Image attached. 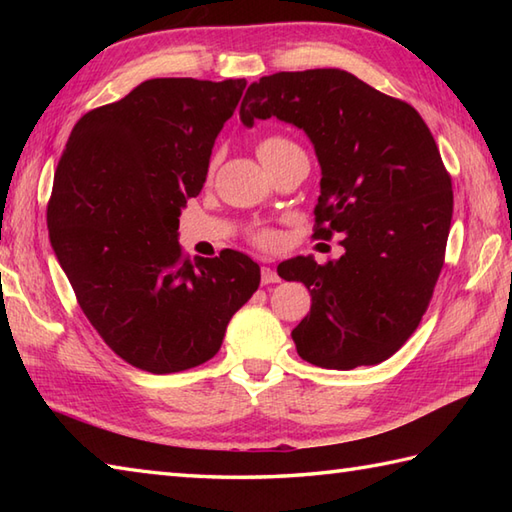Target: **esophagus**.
Listing matches in <instances>:
<instances>
[{
	"label": "esophagus",
	"mask_w": 512,
	"mask_h": 512,
	"mask_svg": "<svg viewBox=\"0 0 512 512\" xmlns=\"http://www.w3.org/2000/svg\"><path fill=\"white\" fill-rule=\"evenodd\" d=\"M277 281H281V279H279V275L275 273V270L270 268V266H264L262 268V284L268 286V284H277Z\"/></svg>",
	"instance_id": "obj_1"
}]
</instances>
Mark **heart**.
Instances as JSON below:
<instances>
[{
    "label": "heart",
    "instance_id": "heart-1",
    "mask_svg": "<svg viewBox=\"0 0 512 512\" xmlns=\"http://www.w3.org/2000/svg\"><path fill=\"white\" fill-rule=\"evenodd\" d=\"M284 145H292L290 140H286V138H281V136H270V138H266V140H262V143H259V154H262V151H270V149H277V147H284ZM275 233H270V231H259L257 235H255V242L259 244V246H264V248H270V246H275Z\"/></svg>",
    "mask_w": 512,
    "mask_h": 512
}]
</instances>
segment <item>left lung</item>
Listing matches in <instances>:
<instances>
[{
	"mask_svg": "<svg viewBox=\"0 0 512 512\" xmlns=\"http://www.w3.org/2000/svg\"><path fill=\"white\" fill-rule=\"evenodd\" d=\"M275 116L308 134L321 165L314 237L341 235L328 264L277 266L306 284L310 314L292 330L312 365H378L416 332L444 264L453 215L451 176L427 123L405 101L336 68L277 72L248 85L246 127Z\"/></svg>",
	"mask_w": 512,
	"mask_h": 512,
	"instance_id": "obj_1",
	"label": "left lung"
}]
</instances>
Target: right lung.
Returning a JSON list of instances; mask_svg holds the SVG:
<instances>
[{"label":"right lung","mask_w":512,"mask_h":512,"mask_svg":"<svg viewBox=\"0 0 512 512\" xmlns=\"http://www.w3.org/2000/svg\"><path fill=\"white\" fill-rule=\"evenodd\" d=\"M246 79H149L81 116L48 202L54 255L85 317L138 369L173 374L220 350L259 288L239 250L184 257L180 211L202 191L211 149Z\"/></svg>","instance_id":"obj_1"}]
</instances>
